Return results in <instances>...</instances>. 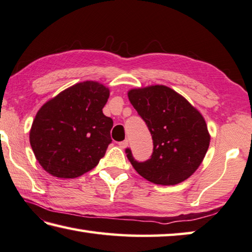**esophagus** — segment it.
Segmentation results:
<instances>
[{
    "label": "esophagus",
    "mask_w": 252,
    "mask_h": 252,
    "mask_svg": "<svg viewBox=\"0 0 252 252\" xmlns=\"http://www.w3.org/2000/svg\"><path fill=\"white\" fill-rule=\"evenodd\" d=\"M127 144H129V141H127V140H125V141H122V142H119V146H120L121 149H126V146H127Z\"/></svg>",
    "instance_id": "1"
}]
</instances>
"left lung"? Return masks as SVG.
Here are the masks:
<instances>
[{"instance_id": "obj_1", "label": "left lung", "mask_w": 252, "mask_h": 252, "mask_svg": "<svg viewBox=\"0 0 252 252\" xmlns=\"http://www.w3.org/2000/svg\"><path fill=\"white\" fill-rule=\"evenodd\" d=\"M132 106L152 135L149 159L136 161L131 150L126 158L145 180L158 185H175L197 170L207 152L210 136L200 114L176 91L165 86L129 91Z\"/></svg>"}]
</instances>
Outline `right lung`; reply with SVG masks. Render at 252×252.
<instances>
[{
    "mask_svg": "<svg viewBox=\"0 0 252 252\" xmlns=\"http://www.w3.org/2000/svg\"><path fill=\"white\" fill-rule=\"evenodd\" d=\"M109 89L94 81L79 82L39 109L30 132L38 163L50 175L76 178L98 165L111 143V118L102 108Z\"/></svg>",
    "mask_w": 252,
    "mask_h": 252,
    "instance_id": "1",
    "label": "right lung"
}]
</instances>
